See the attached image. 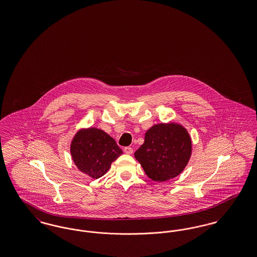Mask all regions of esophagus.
Segmentation results:
<instances>
[{"mask_svg": "<svg viewBox=\"0 0 257 257\" xmlns=\"http://www.w3.org/2000/svg\"><path fill=\"white\" fill-rule=\"evenodd\" d=\"M124 152L126 153V154H132L133 153V148L130 147H124Z\"/></svg>", "mask_w": 257, "mask_h": 257, "instance_id": "obj_1", "label": "esophagus"}]
</instances>
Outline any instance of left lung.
Segmentation results:
<instances>
[{
	"label": "left lung",
	"instance_id": "8db88e82",
	"mask_svg": "<svg viewBox=\"0 0 257 257\" xmlns=\"http://www.w3.org/2000/svg\"><path fill=\"white\" fill-rule=\"evenodd\" d=\"M192 153V141L183 126L160 123L147 130L145 143L135 152L147 176L157 182L176 177Z\"/></svg>",
	"mask_w": 257,
	"mask_h": 257
}]
</instances>
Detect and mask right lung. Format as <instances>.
<instances>
[{
  "instance_id": "obj_1",
  "label": "right lung",
  "mask_w": 257,
  "mask_h": 257,
  "mask_svg": "<svg viewBox=\"0 0 257 257\" xmlns=\"http://www.w3.org/2000/svg\"><path fill=\"white\" fill-rule=\"evenodd\" d=\"M70 152L77 168L93 179L103 176L123 153L111 137L97 128L79 130Z\"/></svg>"
}]
</instances>
